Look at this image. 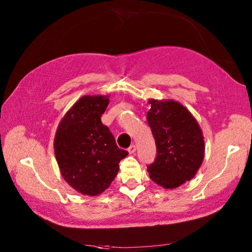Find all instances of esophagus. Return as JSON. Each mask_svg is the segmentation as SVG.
<instances>
[{"label": "esophagus", "mask_w": 252, "mask_h": 252, "mask_svg": "<svg viewBox=\"0 0 252 252\" xmlns=\"http://www.w3.org/2000/svg\"><path fill=\"white\" fill-rule=\"evenodd\" d=\"M135 151H136V146L135 145H131L129 148H127V152H129L130 154L135 153Z\"/></svg>", "instance_id": "obj_1"}]
</instances>
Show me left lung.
I'll list each match as a JSON object with an SVG mask.
<instances>
[{"mask_svg": "<svg viewBox=\"0 0 252 252\" xmlns=\"http://www.w3.org/2000/svg\"><path fill=\"white\" fill-rule=\"evenodd\" d=\"M147 122L156 143V158L147 165L151 179L164 189L189 181L205 153L202 132L195 118L174 100L151 99Z\"/></svg>", "mask_w": 252, "mask_h": 252, "instance_id": "8db88e82", "label": "left lung"}]
</instances>
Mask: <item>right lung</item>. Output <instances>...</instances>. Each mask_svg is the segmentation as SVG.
Here are the masks:
<instances>
[{"instance_id": "obj_1", "label": "right lung", "mask_w": 252, "mask_h": 252, "mask_svg": "<svg viewBox=\"0 0 252 252\" xmlns=\"http://www.w3.org/2000/svg\"><path fill=\"white\" fill-rule=\"evenodd\" d=\"M109 99L83 96L63 118L55 135L54 149L63 178L79 192L96 196L108 189L127 156L117 146L108 126L101 123Z\"/></svg>"}]
</instances>
